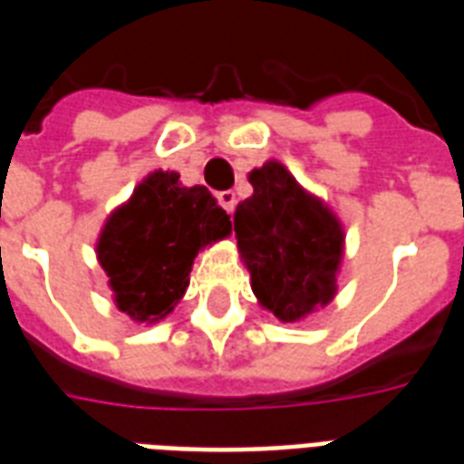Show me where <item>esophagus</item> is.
Listing matches in <instances>:
<instances>
[{
	"label": "esophagus",
	"instance_id": "esophagus-1",
	"mask_svg": "<svg viewBox=\"0 0 464 464\" xmlns=\"http://www.w3.org/2000/svg\"><path fill=\"white\" fill-rule=\"evenodd\" d=\"M217 199H219V205L224 207L226 212L233 214V209H236V193H233V190H221V193L217 195Z\"/></svg>",
	"mask_w": 464,
	"mask_h": 464
}]
</instances>
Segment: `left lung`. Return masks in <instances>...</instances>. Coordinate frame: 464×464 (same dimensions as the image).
I'll list each match as a JSON object with an SVG mask.
<instances>
[{"label":"left lung","instance_id":"left-lung-1","mask_svg":"<svg viewBox=\"0 0 464 464\" xmlns=\"http://www.w3.org/2000/svg\"><path fill=\"white\" fill-rule=\"evenodd\" d=\"M250 183L255 193L236 209L233 231L252 293L274 317L297 322L336 295L343 228L278 161L255 169Z\"/></svg>","mask_w":464,"mask_h":464}]
</instances>
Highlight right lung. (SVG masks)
Listing matches in <instances>:
<instances>
[{"mask_svg": "<svg viewBox=\"0 0 464 464\" xmlns=\"http://www.w3.org/2000/svg\"><path fill=\"white\" fill-rule=\"evenodd\" d=\"M228 233V214L205 186L183 188L176 171L150 173L97 243L116 307L135 322L164 319L190 284L199 247Z\"/></svg>", "mask_w": 464, "mask_h": 464, "instance_id": "1", "label": "right lung"}]
</instances>
